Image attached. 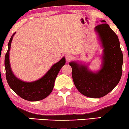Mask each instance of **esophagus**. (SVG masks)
<instances>
[{
	"label": "esophagus",
	"mask_w": 129,
	"mask_h": 129,
	"mask_svg": "<svg viewBox=\"0 0 129 129\" xmlns=\"http://www.w3.org/2000/svg\"><path fill=\"white\" fill-rule=\"evenodd\" d=\"M65 57H66V60L67 61H69L71 60L72 56L70 55V54H67V55H66V56H65Z\"/></svg>",
	"instance_id": "esophagus-1"
}]
</instances>
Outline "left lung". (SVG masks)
<instances>
[{
	"label": "left lung",
	"instance_id": "left-lung-1",
	"mask_svg": "<svg viewBox=\"0 0 129 129\" xmlns=\"http://www.w3.org/2000/svg\"><path fill=\"white\" fill-rule=\"evenodd\" d=\"M94 28L103 48L102 68L97 72L75 61L69 63L77 89L84 96L100 98L110 92L119 83L122 75L123 53L119 38L105 20Z\"/></svg>",
	"mask_w": 129,
	"mask_h": 129
}]
</instances>
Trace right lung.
Returning <instances> with one entry per match:
<instances>
[{
    "instance_id": "1",
    "label": "right lung",
    "mask_w": 129,
    "mask_h": 129,
    "mask_svg": "<svg viewBox=\"0 0 129 129\" xmlns=\"http://www.w3.org/2000/svg\"><path fill=\"white\" fill-rule=\"evenodd\" d=\"M15 34L14 33L9 42L8 50L5 58L7 82L10 87L23 99L30 102L41 100L48 96L52 91L55 79L60 70L65 64L66 59L63 57L59 62L53 65L46 74L39 80L32 82H23L14 75L10 65V45Z\"/></svg>"
}]
</instances>
